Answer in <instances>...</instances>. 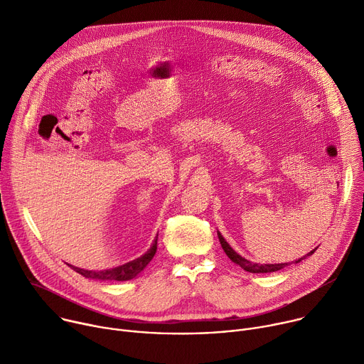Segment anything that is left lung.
Returning <instances> with one entry per match:
<instances>
[{
    "instance_id": "obj_1",
    "label": "left lung",
    "mask_w": 364,
    "mask_h": 364,
    "mask_svg": "<svg viewBox=\"0 0 364 364\" xmlns=\"http://www.w3.org/2000/svg\"><path fill=\"white\" fill-rule=\"evenodd\" d=\"M218 236H219V240H220V245H222V247H223V250H225V253L230 257V261L232 262H235L236 265H239L240 268H243L245 271H247V272H252V274H267V272H275V271H279V269H282V268H285V267H288L289 265V262H287V264H265V265H259V264H252V262H249L247 259H245V257H242L240 255H237L232 247H230V245L225 240V237L218 232ZM316 252V249L314 250H311L309 253H308V256L309 255H313ZM305 257V256H304ZM304 257H299L298 261H295L296 264L298 262H301V259H304Z\"/></svg>"
}]
</instances>
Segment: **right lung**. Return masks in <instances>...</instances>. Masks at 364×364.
I'll use <instances>...</instances> for the list:
<instances>
[{
    "instance_id": "right-lung-1",
    "label": "right lung",
    "mask_w": 364,
    "mask_h": 364,
    "mask_svg": "<svg viewBox=\"0 0 364 364\" xmlns=\"http://www.w3.org/2000/svg\"><path fill=\"white\" fill-rule=\"evenodd\" d=\"M157 240H159V235L155 237L152 246L149 247V250L142 255L141 257L135 259V261H131L125 265L117 267L114 269H107V271H86V269H80V268H75L72 267L77 274L83 275L85 278H93V279H100V281H129L132 278H135L149 262L151 259L154 257L155 252H157Z\"/></svg>"
}]
</instances>
